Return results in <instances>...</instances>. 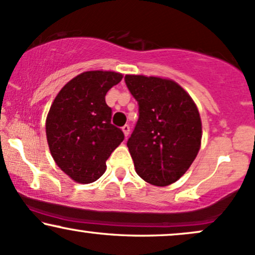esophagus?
<instances>
[{
	"instance_id": "obj_1",
	"label": "esophagus",
	"mask_w": 255,
	"mask_h": 255,
	"mask_svg": "<svg viewBox=\"0 0 255 255\" xmlns=\"http://www.w3.org/2000/svg\"><path fill=\"white\" fill-rule=\"evenodd\" d=\"M122 130H124V134H125V136L126 137H128V135H129V133H130V127L128 125H125L124 127H122Z\"/></svg>"
}]
</instances>
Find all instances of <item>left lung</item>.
Instances as JSON below:
<instances>
[{"instance_id":"obj_1","label":"left lung","mask_w":255,"mask_h":255,"mask_svg":"<svg viewBox=\"0 0 255 255\" xmlns=\"http://www.w3.org/2000/svg\"><path fill=\"white\" fill-rule=\"evenodd\" d=\"M125 82L139 104L127 141L136 173L152 185H170L189 170L201 147L197 107L172 79L126 75Z\"/></svg>"}]
</instances>
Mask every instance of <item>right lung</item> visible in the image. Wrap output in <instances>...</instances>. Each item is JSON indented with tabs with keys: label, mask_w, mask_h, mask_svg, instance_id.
<instances>
[{
	"label": "right lung",
	"mask_w": 255,
	"mask_h": 255,
	"mask_svg": "<svg viewBox=\"0 0 255 255\" xmlns=\"http://www.w3.org/2000/svg\"><path fill=\"white\" fill-rule=\"evenodd\" d=\"M124 76L87 71L64 85L46 119V136L60 170L77 183L89 184L106 172V161L125 139L112 125L106 95Z\"/></svg>",
	"instance_id": "add662e5"
}]
</instances>
